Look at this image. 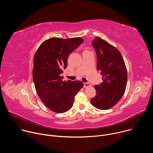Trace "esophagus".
Returning a JSON list of instances; mask_svg holds the SVG:
<instances>
[{
  "label": "esophagus",
  "mask_w": 153,
  "mask_h": 153,
  "mask_svg": "<svg viewBox=\"0 0 153 153\" xmlns=\"http://www.w3.org/2000/svg\"><path fill=\"white\" fill-rule=\"evenodd\" d=\"M91 86V84L90 83H83V87L84 88H87V87H88Z\"/></svg>",
  "instance_id": "1"
}]
</instances>
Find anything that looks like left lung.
I'll use <instances>...</instances> for the list:
<instances>
[{
	"label": "left lung",
	"mask_w": 153,
	"mask_h": 153,
	"mask_svg": "<svg viewBox=\"0 0 153 153\" xmlns=\"http://www.w3.org/2000/svg\"><path fill=\"white\" fill-rule=\"evenodd\" d=\"M92 45L97 54V70L103 82L94 86L96 96L91 104L99 110H108L120 100L127 83V71L120 51L106 41L96 37Z\"/></svg>",
	"instance_id": "1"
}]
</instances>
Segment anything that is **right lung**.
Segmentation results:
<instances>
[{"instance_id": "add662e5", "label": "right lung", "mask_w": 153, "mask_h": 153, "mask_svg": "<svg viewBox=\"0 0 153 153\" xmlns=\"http://www.w3.org/2000/svg\"><path fill=\"white\" fill-rule=\"evenodd\" d=\"M83 39L53 37L43 42L34 57L33 78L37 93L50 110L57 113L67 111L74 98L83 86L82 81H63L62 69L67 67L68 57Z\"/></svg>"}]
</instances>
